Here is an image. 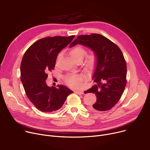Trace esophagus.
<instances>
[{
    "instance_id": "obj_1",
    "label": "esophagus",
    "mask_w": 150,
    "mask_h": 150,
    "mask_svg": "<svg viewBox=\"0 0 150 150\" xmlns=\"http://www.w3.org/2000/svg\"><path fill=\"white\" fill-rule=\"evenodd\" d=\"M75 93H76V94H78V95H82V94H83V92L81 91H75Z\"/></svg>"
}]
</instances>
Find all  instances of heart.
Masks as SVG:
<instances>
[{"label": "heart", "instance_id": "obj_1", "mask_svg": "<svg viewBox=\"0 0 150 150\" xmlns=\"http://www.w3.org/2000/svg\"><path fill=\"white\" fill-rule=\"evenodd\" d=\"M86 52L83 47L81 46H76L73 48L70 52V56L74 61L81 59L83 60ZM96 62V57L95 55H91L86 61V67L92 68ZM66 83L70 87L74 88H81L83 87V78L79 75H72L67 76L65 78Z\"/></svg>", "mask_w": 150, "mask_h": 150}]
</instances>
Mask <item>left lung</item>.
I'll return each mask as SVG.
<instances>
[{"instance_id":"1","label":"left lung","mask_w":150,"mask_h":150,"mask_svg":"<svg viewBox=\"0 0 150 150\" xmlns=\"http://www.w3.org/2000/svg\"><path fill=\"white\" fill-rule=\"evenodd\" d=\"M88 47L96 57L92 80L97 84L84 91L93 93L97 101L90 107L92 111L111 109L120 99L127 84V63L123 54L117 45L99 34L80 35L71 43Z\"/></svg>"}]
</instances>
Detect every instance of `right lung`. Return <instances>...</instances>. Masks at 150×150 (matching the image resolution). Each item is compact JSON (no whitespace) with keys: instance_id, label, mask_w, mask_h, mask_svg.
<instances>
[{"instance_id":"right-lung-1","label":"right lung","mask_w":150,"mask_h":150,"mask_svg":"<svg viewBox=\"0 0 150 150\" xmlns=\"http://www.w3.org/2000/svg\"><path fill=\"white\" fill-rule=\"evenodd\" d=\"M75 36L47 37L35 42L26 51L21 64V80L30 101L39 111H56L74 92L64 85L48 86L47 73L55 66L57 55Z\"/></svg>"}]
</instances>
